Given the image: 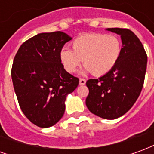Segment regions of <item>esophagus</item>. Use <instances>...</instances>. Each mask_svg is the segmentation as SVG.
Here are the masks:
<instances>
[{
  "mask_svg": "<svg viewBox=\"0 0 154 154\" xmlns=\"http://www.w3.org/2000/svg\"><path fill=\"white\" fill-rule=\"evenodd\" d=\"M79 84H80V85H85V84H86V80L83 79V78H80V80H79Z\"/></svg>",
  "mask_w": 154,
  "mask_h": 154,
  "instance_id": "1",
  "label": "esophagus"
}]
</instances>
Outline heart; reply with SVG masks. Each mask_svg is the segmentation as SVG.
I'll use <instances>...</instances> for the list:
<instances>
[{
    "label": "heart",
    "mask_w": 154,
    "mask_h": 154,
    "mask_svg": "<svg viewBox=\"0 0 154 154\" xmlns=\"http://www.w3.org/2000/svg\"><path fill=\"white\" fill-rule=\"evenodd\" d=\"M72 50L64 48L60 57L64 68L73 72L82 60L83 66L96 77L103 76L119 60L122 44L118 36L106 34H89L78 37L72 43Z\"/></svg>",
    "instance_id": "heart-1"
}]
</instances>
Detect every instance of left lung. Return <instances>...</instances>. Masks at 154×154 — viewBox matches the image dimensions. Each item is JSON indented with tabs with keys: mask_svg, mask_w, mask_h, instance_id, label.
Listing matches in <instances>:
<instances>
[{
	"mask_svg": "<svg viewBox=\"0 0 154 154\" xmlns=\"http://www.w3.org/2000/svg\"><path fill=\"white\" fill-rule=\"evenodd\" d=\"M120 35L123 48L116 66L98 79H89L88 110L103 119H114L130 110L142 91L147 54L141 41L129 29L109 28Z\"/></svg>",
	"mask_w": 154,
	"mask_h": 154,
	"instance_id": "1",
	"label": "left lung"
}]
</instances>
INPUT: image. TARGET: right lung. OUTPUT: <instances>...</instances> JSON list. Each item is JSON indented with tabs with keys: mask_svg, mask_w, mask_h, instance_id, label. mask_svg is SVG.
<instances>
[{
	"mask_svg": "<svg viewBox=\"0 0 154 154\" xmlns=\"http://www.w3.org/2000/svg\"><path fill=\"white\" fill-rule=\"evenodd\" d=\"M71 39L61 31L38 34L21 44L13 61L11 78L20 107L40 128L63 117L66 97L79 83L61 63V50Z\"/></svg>",
	"mask_w": 154,
	"mask_h": 154,
	"instance_id": "obj_1",
	"label": "right lung"
}]
</instances>
